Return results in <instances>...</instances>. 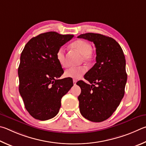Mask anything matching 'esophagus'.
I'll list each match as a JSON object with an SVG mask.
<instances>
[{"label": "esophagus", "mask_w": 146, "mask_h": 146, "mask_svg": "<svg viewBox=\"0 0 146 146\" xmlns=\"http://www.w3.org/2000/svg\"><path fill=\"white\" fill-rule=\"evenodd\" d=\"M76 83H77V81H76V80H73V83H74V85H76Z\"/></svg>", "instance_id": "obj_1"}]
</instances>
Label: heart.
I'll return each mask as SVG.
<instances>
[{
  "label": "heart",
  "mask_w": 146,
  "mask_h": 146,
  "mask_svg": "<svg viewBox=\"0 0 146 146\" xmlns=\"http://www.w3.org/2000/svg\"><path fill=\"white\" fill-rule=\"evenodd\" d=\"M71 47L78 50L83 55V60L86 61H90L93 58L92 52V46L88 42L83 40H78L75 41L71 44ZM56 59L62 67H66L65 60V51L63 47H60L56 52ZM85 66H78V67H71L66 70L65 76L66 78H70L78 80L86 72Z\"/></svg>",
  "instance_id": "obj_1"
}]
</instances>
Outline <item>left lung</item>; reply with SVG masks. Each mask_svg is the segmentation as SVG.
<instances>
[{"instance_id": "left-lung-1", "label": "left lung", "mask_w": 146, "mask_h": 146, "mask_svg": "<svg viewBox=\"0 0 146 146\" xmlns=\"http://www.w3.org/2000/svg\"><path fill=\"white\" fill-rule=\"evenodd\" d=\"M79 38L92 42L96 48V63L84 78L77 82L81 92L78 96L80 113L92 122L108 119L116 110L124 95L127 81L126 60L123 50L113 38L88 33Z\"/></svg>"}]
</instances>
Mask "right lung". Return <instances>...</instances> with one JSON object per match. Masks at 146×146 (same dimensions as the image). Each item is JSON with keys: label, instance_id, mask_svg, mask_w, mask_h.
<instances>
[{"label": "right lung", "instance_id": "right-lung-1", "mask_svg": "<svg viewBox=\"0 0 146 146\" xmlns=\"http://www.w3.org/2000/svg\"><path fill=\"white\" fill-rule=\"evenodd\" d=\"M73 37L52 31L42 33L31 38L22 50L18 69L19 92L25 109L36 119L55 117L61 98L73 86L72 78L59 80L64 71L56 59L58 50Z\"/></svg>", "mask_w": 146, "mask_h": 146}]
</instances>
